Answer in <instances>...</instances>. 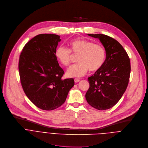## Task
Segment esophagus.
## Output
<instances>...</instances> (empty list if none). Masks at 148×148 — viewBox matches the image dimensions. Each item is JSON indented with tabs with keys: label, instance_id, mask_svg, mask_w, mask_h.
<instances>
[{
	"label": "esophagus",
	"instance_id": "1",
	"mask_svg": "<svg viewBox=\"0 0 148 148\" xmlns=\"http://www.w3.org/2000/svg\"><path fill=\"white\" fill-rule=\"evenodd\" d=\"M80 82V80L79 79H75V83H78Z\"/></svg>",
	"mask_w": 148,
	"mask_h": 148
}]
</instances>
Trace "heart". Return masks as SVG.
Listing matches in <instances>:
<instances>
[{
	"label": "heart",
	"mask_w": 148,
	"mask_h": 148,
	"mask_svg": "<svg viewBox=\"0 0 148 148\" xmlns=\"http://www.w3.org/2000/svg\"><path fill=\"white\" fill-rule=\"evenodd\" d=\"M70 50L60 45L55 51L57 60L63 65L68 66L70 64L71 53L79 54L77 62H79L71 66L67 71L69 77H80L84 75L88 70L95 72L101 68L104 63L106 51L104 47L83 38L73 40L69 42Z\"/></svg>",
	"instance_id": "obj_1"
}]
</instances>
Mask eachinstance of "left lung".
Segmentation results:
<instances>
[{"label": "left lung", "instance_id": "left-lung-1", "mask_svg": "<svg viewBox=\"0 0 148 148\" xmlns=\"http://www.w3.org/2000/svg\"><path fill=\"white\" fill-rule=\"evenodd\" d=\"M87 35L100 41L106 49V58L101 68L88 78L90 87L85 97L92 107L106 110L115 106L127 89L130 60L123 46L114 38L100 34Z\"/></svg>", "mask_w": 148, "mask_h": 148}]
</instances>
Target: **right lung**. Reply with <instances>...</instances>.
<instances>
[{
  "mask_svg": "<svg viewBox=\"0 0 148 148\" xmlns=\"http://www.w3.org/2000/svg\"><path fill=\"white\" fill-rule=\"evenodd\" d=\"M61 40L56 34H39L25 45L19 58L23 90L34 105L44 110L62 106L75 84L72 78L62 79L64 71L55 55Z\"/></svg>",
  "mask_w": 148,
  "mask_h": 148,
  "instance_id": "right-lung-1",
  "label": "right lung"
}]
</instances>
